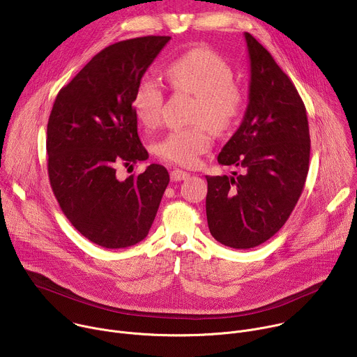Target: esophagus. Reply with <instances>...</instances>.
<instances>
[{"instance_id": "34e87169", "label": "esophagus", "mask_w": 357, "mask_h": 357, "mask_svg": "<svg viewBox=\"0 0 357 357\" xmlns=\"http://www.w3.org/2000/svg\"><path fill=\"white\" fill-rule=\"evenodd\" d=\"M189 172H186V171H183V169H172L171 171V179L174 181V182H178V181H185V179H188L189 178Z\"/></svg>"}]
</instances>
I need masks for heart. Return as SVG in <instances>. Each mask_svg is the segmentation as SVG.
<instances>
[{
	"label": "heart",
	"mask_w": 357,
	"mask_h": 357,
	"mask_svg": "<svg viewBox=\"0 0 357 357\" xmlns=\"http://www.w3.org/2000/svg\"><path fill=\"white\" fill-rule=\"evenodd\" d=\"M167 76L178 91L197 96L196 120H206L218 131H226L240 114L243 94L233 82L227 62L206 47H196L176 58ZM164 90L152 76H144L132 94L131 106L138 121L146 128H155L161 121ZM212 134L206 124L175 128L155 144V154L181 167H193L211 148Z\"/></svg>",
	"instance_id": "obj_1"
}]
</instances>
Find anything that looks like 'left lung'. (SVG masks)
<instances>
[{
	"label": "left lung",
	"instance_id": "obj_1",
	"mask_svg": "<svg viewBox=\"0 0 357 357\" xmlns=\"http://www.w3.org/2000/svg\"><path fill=\"white\" fill-rule=\"evenodd\" d=\"M250 66L243 121L218 162L241 169L209 176L206 216L211 234L231 248L256 247L287 222L310 165V128L302 100L268 50L244 32Z\"/></svg>",
	"mask_w": 357,
	"mask_h": 357
}]
</instances>
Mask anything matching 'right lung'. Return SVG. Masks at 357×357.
Masks as SVG:
<instances>
[{"label":"right lung","mask_w":357,"mask_h":357,"mask_svg":"<svg viewBox=\"0 0 357 357\" xmlns=\"http://www.w3.org/2000/svg\"><path fill=\"white\" fill-rule=\"evenodd\" d=\"M171 36H142L107 46L65 86L47 121V172L59 205L90 241L124 248L142 241L169 183L151 164L120 181L119 165L148 160L131 100Z\"/></svg>","instance_id":"add662e5"}]
</instances>
